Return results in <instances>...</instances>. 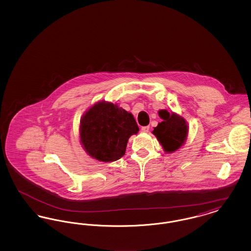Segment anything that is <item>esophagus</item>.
Segmentation results:
<instances>
[{"label": "esophagus", "mask_w": 251, "mask_h": 251, "mask_svg": "<svg viewBox=\"0 0 251 251\" xmlns=\"http://www.w3.org/2000/svg\"><path fill=\"white\" fill-rule=\"evenodd\" d=\"M150 131V127L149 126H144L141 128V131L142 132H148V131Z\"/></svg>", "instance_id": "obj_1"}]
</instances>
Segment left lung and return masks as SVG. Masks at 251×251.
I'll use <instances>...</instances> for the list:
<instances>
[{"instance_id": "obj_1", "label": "left lung", "mask_w": 251, "mask_h": 251, "mask_svg": "<svg viewBox=\"0 0 251 251\" xmlns=\"http://www.w3.org/2000/svg\"><path fill=\"white\" fill-rule=\"evenodd\" d=\"M159 117L163 120L158 123L152 133L162 145L165 152L172 153L185 143L189 131L187 121L181 116L167 110H160Z\"/></svg>"}]
</instances>
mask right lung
Returning a JSON list of instances; mask_svg holds the SVG:
<instances>
[{
  "label": "right lung",
  "instance_id": "add662e5",
  "mask_svg": "<svg viewBox=\"0 0 251 251\" xmlns=\"http://www.w3.org/2000/svg\"><path fill=\"white\" fill-rule=\"evenodd\" d=\"M138 131L131 113L113 102L100 100L84 112L79 134L88 155L109 163L125 154L129 138Z\"/></svg>",
  "mask_w": 251,
  "mask_h": 251
}]
</instances>
